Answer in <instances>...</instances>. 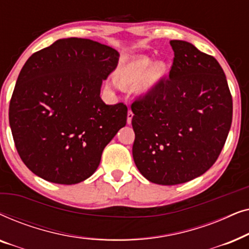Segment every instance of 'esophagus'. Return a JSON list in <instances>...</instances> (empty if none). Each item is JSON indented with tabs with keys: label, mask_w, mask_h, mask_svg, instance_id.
<instances>
[{
	"label": "esophagus",
	"mask_w": 249,
	"mask_h": 249,
	"mask_svg": "<svg viewBox=\"0 0 249 249\" xmlns=\"http://www.w3.org/2000/svg\"><path fill=\"white\" fill-rule=\"evenodd\" d=\"M132 118H134V113H132L131 110H129V111H128V117H127V122H128V124H131V120H132Z\"/></svg>",
	"instance_id": "obj_1"
}]
</instances>
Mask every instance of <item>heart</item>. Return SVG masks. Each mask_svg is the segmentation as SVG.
Segmentation results:
<instances>
[{"label": "heart", "instance_id": "1", "mask_svg": "<svg viewBox=\"0 0 249 249\" xmlns=\"http://www.w3.org/2000/svg\"><path fill=\"white\" fill-rule=\"evenodd\" d=\"M168 68L164 62H155L148 57H138L128 62L119 72V80L124 84H138L142 80L155 84L166 74Z\"/></svg>", "mask_w": 249, "mask_h": 249}]
</instances>
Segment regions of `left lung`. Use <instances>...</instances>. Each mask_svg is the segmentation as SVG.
<instances>
[{
  "mask_svg": "<svg viewBox=\"0 0 249 249\" xmlns=\"http://www.w3.org/2000/svg\"><path fill=\"white\" fill-rule=\"evenodd\" d=\"M170 45L175 57L169 78L131 104L135 164L148 181L164 186L205 173L232 121V97L219 62L185 40Z\"/></svg>",
  "mask_w": 249,
  "mask_h": 249,
  "instance_id": "obj_1",
  "label": "left lung"
}]
</instances>
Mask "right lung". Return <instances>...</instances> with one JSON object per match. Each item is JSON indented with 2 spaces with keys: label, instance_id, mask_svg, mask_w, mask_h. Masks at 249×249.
Wrapping results in <instances>:
<instances>
[{
  "label": "right lung",
  "instance_id": "add662e5",
  "mask_svg": "<svg viewBox=\"0 0 249 249\" xmlns=\"http://www.w3.org/2000/svg\"><path fill=\"white\" fill-rule=\"evenodd\" d=\"M118 61L112 47L76 37L57 39L27 60L9 122L17 151L33 173L74 185L96 171L105 146L127 122L124 103L107 105L100 96Z\"/></svg>",
  "mask_w": 249,
  "mask_h": 249
}]
</instances>
